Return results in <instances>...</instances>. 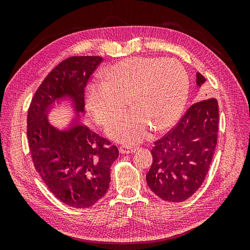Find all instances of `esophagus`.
I'll return each mask as SVG.
<instances>
[{
	"instance_id": "1",
	"label": "esophagus",
	"mask_w": 250,
	"mask_h": 250,
	"mask_svg": "<svg viewBox=\"0 0 250 250\" xmlns=\"http://www.w3.org/2000/svg\"><path fill=\"white\" fill-rule=\"evenodd\" d=\"M120 152L122 154H130L134 153L139 148L138 147H128V146H121L120 148Z\"/></svg>"
}]
</instances>
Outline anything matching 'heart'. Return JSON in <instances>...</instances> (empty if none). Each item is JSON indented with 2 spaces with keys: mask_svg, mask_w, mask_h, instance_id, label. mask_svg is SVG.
I'll return each mask as SVG.
<instances>
[{
  "mask_svg": "<svg viewBox=\"0 0 250 250\" xmlns=\"http://www.w3.org/2000/svg\"><path fill=\"white\" fill-rule=\"evenodd\" d=\"M105 82H92L86 88V105L101 125L122 109L127 100L131 109L107 124L112 140L135 144L151 128L156 131L173 126L183 115L190 80L175 59L131 57L121 60L104 73Z\"/></svg>",
  "mask_w": 250,
  "mask_h": 250,
  "instance_id": "obj_1",
  "label": "heart"
}]
</instances>
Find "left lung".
<instances>
[{
    "mask_svg": "<svg viewBox=\"0 0 250 250\" xmlns=\"http://www.w3.org/2000/svg\"><path fill=\"white\" fill-rule=\"evenodd\" d=\"M200 73L196 83H206ZM218 102L214 98L194 103L177 125L154 143L152 165L146 175L149 188L165 201L181 202L198 190L206 178L217 145Z\"/></svg>",
    "mask_w": 250,
    "mask_h": 250,
    "instance_id": "left-lung-1",
    "label": "left lung"
}]
</instances>
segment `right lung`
<instances>
[{"label":"right lung","mask_w":250,"mask_h":250,"mask_svg":"<svg viewBox=\"0 0 250 250\" xmlns=\"http://www.w3.org/2000/svg\"><path fill=\"white\" fill-rule=\"evenodd\" d=\"M100 56H73L54 67L37 88L27 117V137L36 171L56 198L85 208L102 198L110 181L117 146L79 121L84 115V88L102 62ZM69 103L75 113L64 130L47 116L56 104Z\"/></svg>","instance_id":"obj_1"}]
</instances>
